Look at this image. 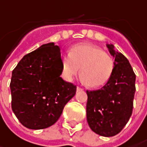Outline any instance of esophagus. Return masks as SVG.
Segmentation results:
<instances>
[{
    "instance_id": "obj_1",
    "label": "esophagus",
    "mask_w": 147,
    "mask_h": 147,
    "mask_svg": "<svg viewBox=\"0 0 147 147\" xmlns=\"http://www.w3.org/2000/svg\"><path fill=\"white\" fill-rule=\"evenodd\" d=\"M82 90H84V88L80 86H77V91H82Z\"/></svg>"
}]
</instances>
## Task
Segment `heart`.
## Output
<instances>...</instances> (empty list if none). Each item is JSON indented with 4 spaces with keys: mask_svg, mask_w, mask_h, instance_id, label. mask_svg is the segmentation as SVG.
Listing matches in <instances>:
<instances>
[{
    "mask_svg": "<svg viewBox=\"0 0 147 147\" xmlns=\"http://www.w3.org/2000/svg\"><path fill=\"white\" fill-rule=\"evenodd\" d=\"M61 75L71 80L80 72L82 80L94 88L105 85L114 69L112 57L91 43H78L71 47L69 55L61 57Z\"/></svg>",
    "mask_w": 147,
    "mask_h": 147,
    "instance_id": "heart-1",
    "label": "heart"
}]
</instances>
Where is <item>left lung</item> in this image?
I'll return each mask as SVG.
<instances>
[{"mask_svg": "<svg viewBox=\"0 0 147 147\" xmlns=\"http://www.w3.org/2000/svg\"><path fill=\"white\" fill-rule=\"evenodd\" d=\"M115 57L111 78L99 90H87L86 116L93 131L103 137L117 135L128 122L132 113L136 91V75L128 60L107 44Z\"/></svg>", "mask_w": 147, "mask_h": 147, "instance_id": "1", "label": "left lung"}]
</instances>
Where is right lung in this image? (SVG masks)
Returning <instances> with one entry per match:
<instances>
[{
    "label": "right lung",
    "mask_w": 147,
    "mask_h": 147,
    "mask_svg": "<svg viewBox=\"0 0 147 147\" xmlns=\"http://www.w3.org/2000/svg\"><path fill=\"white\" fill-rule=\"evenodd\" d=\"M61 53L53 42L26 54L12 71L11 108L20 123L43 129L60 118L76 86L61 78Z\"/></svg>",
    "instance_id": "obj_1"
}]
</instances>
